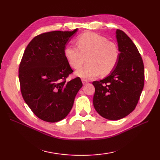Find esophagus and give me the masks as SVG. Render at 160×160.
<instances>
[{"mask_svg": "<svg viewBox=\"0 0 160 160\" xmlns=\"http://www.w3.org/2000/svg\"><path fill=\"white\" fill-rule=\"evenodd\" d=\"M82 84H87L88 83L87 81L86 80H84V79H82Z\"/></svg>", "mask_w": 160, "mask_h": 160, "instance_id": "34e87169", "label": "esophagus"}]
</instances>
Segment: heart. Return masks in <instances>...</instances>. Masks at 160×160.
I'll return each mask as SVG.
<instances>
[{"instance_id":"b5f03b06","label":"heart","mask_w":160,"mask_h":160,"mask_svg":"<svg viewBox=\"0 0 160 160\" xmlns=\"http://www.w3.org/2000/svg\"><path fill=\"white\" fill-rule=\"evenodd\" d=\"M76 45L78 48L67 45L64 54L71 67L76 71L86 60V66L76 73L79 77L90 80L100 74L107 76L117 66L120 58L118 47L105 37L87 32L78 36Z\"/></svg>"}]
</instances>
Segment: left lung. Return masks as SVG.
<instances>
[{"label":"left lung","mask_w":160,"mask_h":160,"mask_svg":"<svg viewBox=\"0 0 160 160\" xmlns=\"http://www.w3.org/2000/svg\"><path fill=\"white\" fill-rule=\"evenodd\" d=\"M120 58L108 76L93 82V106L102 117L118 120L136 107L144 84V68L140 53L131 39L116 30Z\"/></svg>","instance_id":"8db88e82"}]
</instances>
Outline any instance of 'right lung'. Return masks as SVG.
Wrapping results in <instances>:
<instances>
[{
	"mask_svg": "<svg viewBox=\"0 0 160 160\" xmlns=\"http://www.w3.org/2000/svg\"><path fill=\"white\" fill-rule=\"evenodd\" d=\"M77 30L43 33L32 40L23 53L18 70L20 91L30 109L42 120H63L82 87L79 77L67 81L73 71L64 54Z\"/></svg>",
	"mask_w": 160,
	"mask_h": 160,
	"instance_id": "right-lung-1",
	"label": "right lung"
}]
</instances>
